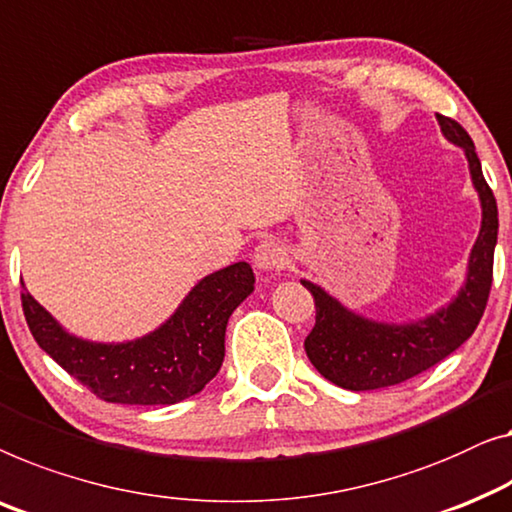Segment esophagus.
I'll list each match as a JSON object with an SVG mask.
<instances>
[{"mask_svg": "<svg viewBox=\"0 0 512 512\" xmlns=\"http://www.w3.org/2000/svg\"><path fill=\"white\" fill-rule=\"evenodd\" d=\"M286 263H288L286 247L274 240L261 242L254 251V265L263 272H277L281 268H286Z\"/></svg>", "mask_w": 512, "mask_h": 512, "instance_id": "esophagus-1", "label": "esophagus"}]
</instances>
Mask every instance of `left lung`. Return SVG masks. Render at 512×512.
<instances>
[{
  "label": "left lung",
  "instance_id": "obj_1",
  "mask_svg": "<svg viewBox=\"0 0 512 512\" xmlns=\"http://www.w3.org/2000/svg\"><path fill=\"white\" fill-rule=\"evenodd\" d=\"M439 117L450 143L462 147L469 161L471 180L483 205V224L469 256V272L457 298L436 314L416 323H379L348 311L321 286L302 279L314 295L316 323L305 339L307 358L321 376L346 390H376L413 379L448 358L478 328L492 288L494 247L499 233V212L490 184L485 182L476 145L450 117Z\"/></svg>",
  "mask_w": 512,
  "mask_h": 512
}]
</instances>
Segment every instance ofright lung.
Instances as JSON below:
<instances>
[{
	"label": "right lung",
	"mask_w": 512,
	"mask_h": 512,
	"mask_svg": "<svg viewBox=\"0 0 512 512\" xmlns=\"http://www.w3.org/2000/svg\"><path fill=\"white\" fill-rule=\"evenodd\" d=\"M254 281V270L244 261L207 274L161 328L124 344L69 335L27 291L22 311L36 344L103 402L177 404L217 376L228 318L254 291Z\"/></svg>",
	"instance_id": "add662e5"
}]
</instances>
